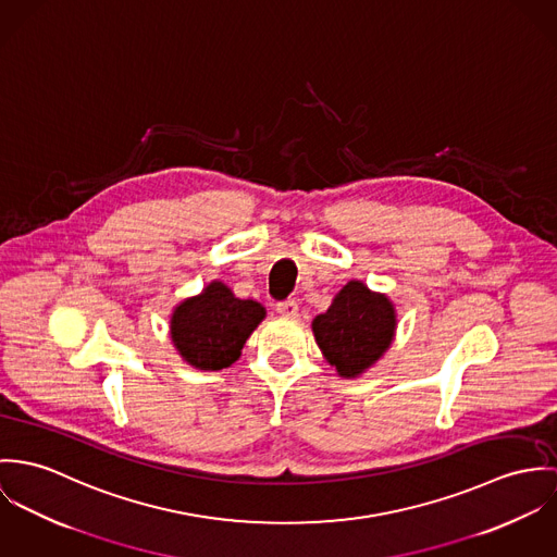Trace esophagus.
<instances>
[{"label":"esophagus","mask_w":557,"mask_h":557,"mask_svg":"<svg viewBox=\"0 0 557 557\" xmlns=\"http://www.w3.org/2000/svg\"><path fill=\"white\" fill-rule=\"evenodd\" d=\"M277 313L286 315V318H297L299 315V304L295 299H288V301H282L277 304Z\"/></svg>","instance_id":"34e87169"}]
</instances>
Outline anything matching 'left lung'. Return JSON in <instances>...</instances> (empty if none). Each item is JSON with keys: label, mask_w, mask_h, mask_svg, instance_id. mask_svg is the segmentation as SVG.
I'll return each mask as SVG.
<instances>
[{"label": "left lung", "mask_w": 557, "mask_h": 557, "mask_svg": "<svg viewBox=\"0 0 557 557\" xmlns=\"http://www.w3.org/2000/svg\"><path fill=\"white\" fill-rule=\"evenodd\" d=\"M311 331L326 363L350 380L373 368L391 348L397 311L388 295L350 280L329 309L311 320Z\"/></svg>", "instance_id": "left-lung-1"}]
</instances>
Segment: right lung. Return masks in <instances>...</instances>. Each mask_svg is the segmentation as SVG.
Listing matches in <instances>:
<instances>
[{
	"label": "right lung",
	"mask_w": 557,
	"mask_h": 557,
	"mask_svg": "<svg viewBox=\"0 0 557 557\" xmlns=\"http://www.w3.org/2000/svg\"><path fill=\"white\" fill-rule=\"evenodd\" d=\"M267 309L253 299H239L220 280L200 295L187 297L171 313V339L187 366L196 370L231 368Z\"/></svg>",
	"instance_id": "obj_1"
}]
</instances>
